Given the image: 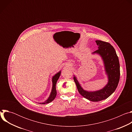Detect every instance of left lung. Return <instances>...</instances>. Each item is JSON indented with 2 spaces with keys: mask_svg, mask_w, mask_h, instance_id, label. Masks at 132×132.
Wrapping results in <instances>:
<instances>
[{
  "mask_svg": "<svg viewBox=\"0 0 132 132\" xmlns=\"http://www.w3.org/2000/svg\"><path fill=\"white\" fill-rule=\"evenodd\" d=\"M98 50L93 54H98L102 57L105 70L108 75V82L102 89L96 91H87L82 89L76 77L73 80L78 92L86 99L93 102H98L108 98L114 92L118 87L120 76V63L116 50L109 43L97 40Z\"/></svg>",
  "mask_w": 132,
  "mask_h": 132,
  "instance_id": "left-lung-1",
  "label": "left lung"
}]
</instances>
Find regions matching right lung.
Here are the masks:
<instances>
[{
    "instance_id": "obj_1",
    "label": "right lung",
    "mask_w": 132,
    "mask_h": 132,
    "mask_svg": "<svg viewBox=\"0 0 132 132\" xmlns=\"http://www.w3.org/2000/svg\"><path fill=\"white\" fill-rule=\"evenodd\" d=\"M60 75H61V71H59V72H57L56 74H55L53 77V78H52L53 87H52V91L50 94V97H48L47 100H46V101H45L44 102L39 103L43 104L48 103L52 102L55 98V97L56 96V94H57V92H56V82H57V81L60 76Z\"/></svg>"
}]
</instances>
